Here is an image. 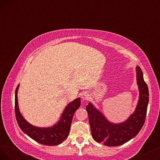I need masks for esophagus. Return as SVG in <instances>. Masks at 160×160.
I'll list each match as a JSON object with an SVG mask.
<instances>
[{
    "label": "esophagus",
    "instance_id": "34e87169",
    "mask_svg": "<svg viewBox=\"0 0 160 160\" xmlns=\"http://www.w3.org/2000/svg\"><path fill=\"white\" fill-rule=\"evenodd\" d=\"M81 97L83 100H88L90 98V96H89V94L88 93H87V92L84 91L83 92V93L81 94Z\"/></svg>",
    "mask_w": 160,
    "mask_h": 160
}]
</instances>
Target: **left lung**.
<instances>
[{
  "label": "left lung",
  "mask_w": 160,
  "mask_h": 160,
  "mask_svg": "<svg viewBox=\"0 0 160 160\" xmlns=\"http://www.w3.org/2000/svg\"><path fill=\"white\" fill-rule=\"evenodd\" d=\"M136 71L139 99L136 111L127 121L121 124L112 123L91 103L89 102L86 106L92 137L99 143L101 142L108 147L123 145L136 136L143 126L147 115L149 93L139 67H137Z\"/></svg>",
  "instance_id": "1"
}]
</instances>
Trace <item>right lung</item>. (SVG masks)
I'll use <instances>...</instances> for the list:
<instances>
[{"label":"right lung","mask_w":160,"mask_h":160,"mask_svg":"<svg viewBox=\"0 0 160 160\" xmlns=\"http://www.w3.org/2000/svg\"><path fill=\"white\" fill-rule=\"evenodd\" d=\"M19 86V84L17 87L15 93V113L20 128L30 138L40 144L53 146L62 143L69 135L73 115L80 106V98L74 100L66 106L60 121L56 124L49 128H38L28 123L19 112L18 102Z\"/></svg>","instance_id":"add662e5"}]
</instances>
